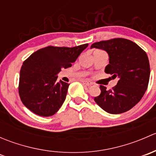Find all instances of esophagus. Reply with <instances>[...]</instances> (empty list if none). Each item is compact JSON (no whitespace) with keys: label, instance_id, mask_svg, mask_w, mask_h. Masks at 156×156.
Returning <instances> with one entry per match:
<instances>
[{"label":"esophagus","instance_id":"34e87169","mask_svg":"<svg viewBox=\"0 0 156 156\" xmlns=\"http://www.w3.org/2000/svg\"><path fill=\"white\" fill-rule=\"evenodd\" d=\"M81 82H82V84H84V85H85V86H87V87H89V86L92 85V83H91L90 81H85V80H83V81H81Z\"/></svg>","mask_w":156,"mask_h":156}]
</instances>
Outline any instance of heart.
I'll return each instance as SVG.
<instances>
[{"mask_svg": "<svg viewBox=\"0 0 156 156\" xmlns=\"http://www.w3.org/2000/svg\"><path fill=\"white\" fill-rule=\"evenodd\" d=\"M99 51H101V50H97V51H95V52H99Z\"/></svg>", "mask_w": 156, "mask_h": 156, "instance_id": "heart-1", "label": "heart"}]
</instances>
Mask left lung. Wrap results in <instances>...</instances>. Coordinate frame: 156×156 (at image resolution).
I'll use <instances>...</instances> for the list:
<instances>
[{
    "mask_svg": "<svg viewBox=\"0 0 156 156\" xmlns=\"http://www.w3.org/2000/svg\"><path fill=\"white\" fill-rule=\"evenodd\" d=\"M91 48L106 50L109 64L105 72L118 78L112 90L100 85V93L94 98L100 108L110 114H121L140 102L149 84L150 67L146 53L136 44L125 38H113L94 43Z\"/></svg>",
    "mask_w": 156,
    "mask_h": 156,
    "instance_id": "8db88e82",
    "label": "left lung"
}]
</instances>
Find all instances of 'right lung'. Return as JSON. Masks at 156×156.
<instances>
[{"label": "right lung", "instance_id": "obj_1", "mask_svg": "<svg viewBox=\"0 0 156 156\" xmlns=\"http://www.w3.org/2000/svg\"><path fill=\"white\" fill-rule=\"evenodd\" d=\"M88 44L74 48L48 46L33 53L20 70L19 94L23 104L44 117L54 115L65 101L69 84L57 81L62 69L72 66Z\"/></svg>", "mask_w": 156, "mask_h": 156}]
</instances>
